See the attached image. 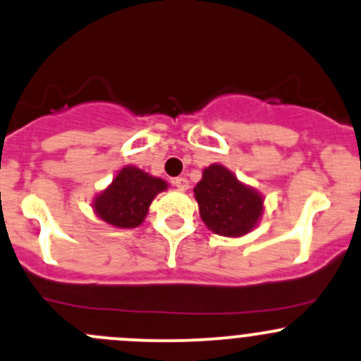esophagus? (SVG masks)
I'll list each match as a JSON object with an SVG mask.
<instances>
[{"instance_id": "1", "label": "esophagus", "mask_w": 361, "mask_h": 361, "mask_svg": "<svg viewBox=\"0 0 361 361\" xmlns=\"http://www.w3.org/2000/svg\"><path fill=\"white\" fill-rule=\"evenodd\" d=\"M173 185L178 188V190H188V187H190V183H188V180L185 176L174 178Z\"/></svg>"}]
</instances>
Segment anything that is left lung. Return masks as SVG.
<instances>
[{
	"label": "left lung",
	"mask_w": 361,
	"mask_h": 361,
	"mask_svg": "<svg viewBox=\"0 0 361 361\" xmlns=\"http://www.w3.org/2000/svg\"><path fill=\"white\" fill-rule=\"evenodd\" d=\"M202 222L220 236H243L254 229L262 213V197L224 166L202 171L194 188Z\"/></svg>",
	"instance_id": "obj_1"
}]
</instances>
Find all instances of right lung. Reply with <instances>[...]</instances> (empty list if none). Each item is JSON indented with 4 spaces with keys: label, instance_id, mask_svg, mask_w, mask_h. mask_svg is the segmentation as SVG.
Masks as SVG:
<instances>
[{
    "label": "right lung",
    "instance_id": "add662e5",
    "mask_svg": "<svg viewBox=\"0 0 361 361\" xmlns=\"http://www.w3.org/2000/svg\"><path fill=\"white\" fill-rule=\"evenodd\" d=\"M166 188L167 183L160 178L127 166L102 194L97 195L93 208L104 222L130 229L141 226L155 195Z\"/></svg>",
    "mask_w": 361,
    "mask_h": 361
}]
</instances>
